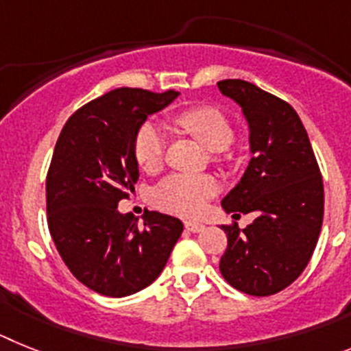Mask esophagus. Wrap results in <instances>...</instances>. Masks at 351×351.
<instances>
[{
	"label": "esophagus",
	"instance_id": "esophagus-1",
	"mask_svg": "<svg viewBox=\"0 0 351 351\" xmlns=\"http://www.w3.org/2000/svg\"><path fill=\"white\" fill-rule=\"evenodd\" d=\"M185 228H187L191 233H199V231L205 230V224H201V222H196V221H187L185 222Z\"/></svg>",
	"mask_w": 351,
	"mask_h": 351
}]
</instances>
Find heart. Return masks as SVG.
Listing matches in <instances>:
<instances>
[{
	"instance_id": "b5f03b06",
	"label": "heart",
	"mask_w": 351,
	"mask_h": 351,
	"mask_svg": "<svg viewBox=\"0 0 351 351\" xmlns=\"http://www.w3.org/2000/svg\"><path fill=\"white\" fill-rule=\"evenodd\" d=\"M175 125L193 136L201 145L213 152L215 160H224L228 146L233 141V127L226 114L212 106H196L178 112ZM162 130L152 121H146L134 138V158L141 169L155 173L164 160ZM219 184L212 175H169L154 191V201L158 208L178 215H196L203 210L206 199L217 193Z\"/></svg>"
}]
</instances>
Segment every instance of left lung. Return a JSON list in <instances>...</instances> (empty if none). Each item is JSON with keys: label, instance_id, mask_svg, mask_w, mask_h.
<instances>
[{"label": "left lung", "instance_id": "obj_1", "mask_svg": "<svg viewBox=\"0 0 351 351\" xmlns=\"http://www.w3.org/2000/svg\"><path fill=\"white\" fill-rule=\"evenodd\" d=\"M247 118L252 158L222 199L233 217L254 213L247 228L222 224L228 247L222 277L233 288L268 297L288 288L315 252L323 222V180L309 136L286 100L242 79L217 83Z\"/></svg>", "mask_w": 351, "mask_h": 351}]
</instances>
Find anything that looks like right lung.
<instances>
[{
  "label": "right lung",
  "instance_id": "right-lung-1",
  "mask_svg": "<svg viewBox=\"0 0 351 351\" xmlns=\"http://www.w3.org/2000/svg\"><path fill=\"white\" fill-rule=\"evenodd\" d=\"M176 97L175 90L108 91L66 120L54 146L45 178L49 233L72 276L106 297L150 286L184 231L166 213L146 212L139 224L118 212L139 178L136 132Z\"/></svg>",
  "mask_w": 351,
  "mask_h": 351
}]
</instances>
